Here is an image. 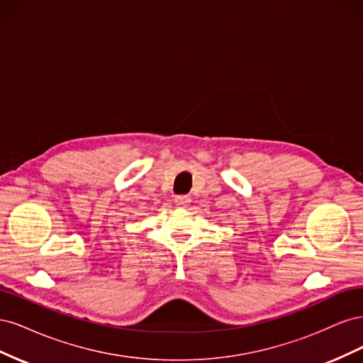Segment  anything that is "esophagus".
Here are the masks:
<instances>
[{"label":"esophagus","instance_id":"34e87169","mask_svg":"<svg viewBox=\"0 0 363 363\" xmlns=\"http://www.w3.org/2000/svg\"><path fill=\"white\" fill-rule=\"evenodd\" d=\"M174 203H175V206H179V207H186L191 203V196L179 195V196H175V199H174Z\"/></svg>","mask_w":363,"mask_h":363}]
</instances>
